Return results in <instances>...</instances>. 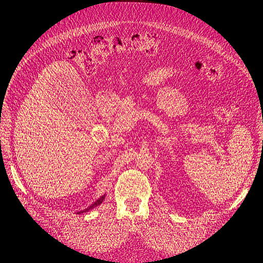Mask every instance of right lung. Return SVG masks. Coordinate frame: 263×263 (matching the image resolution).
Listing matches in <instances>:
<instances>
[{
	"mask_svg": "<svg viewBox=\"0 0 263 263\" xmlns=\"http://www.w3.org/2000/svg\"><path fill=\"white\" fill-rule=\"evenodd\" d=\"M104 198H105V195H103V196H101L100 198H99V200L97 201V202H95L94 204H92L91 206H90V208H87L86 210H84V211H82V212H78L77 214H81V213H84V212H89L90 210H92V209H94L95 208V206H98V205H100L103 201H104Z\"/></svg>",
	"mask_w": 263,
	"mask_h": 263,
	"instance_id": "obj_1",
	"label": "right lung"
}]
</instances>
